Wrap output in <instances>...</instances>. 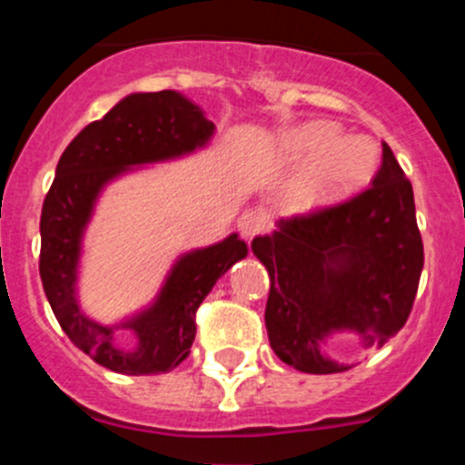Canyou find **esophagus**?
<instances>
[{
	"label": "esophagus",
	"mask_w": 465,
	"mask_h": 465,
	"mask_svg": "<svg viewBox=\"0 0 465 465\" xmlns=\"http://www.w3.org/2000/svg\"><path fill=\"white\" fill-rule=\"evenodd\" d=\"M267 223H270V218H267L265 211L247 209V211H242V215L238 218V232H241L245 238H254V236H259V233L265 232Z\"/></svg>",
	"instance_id": "esophagus-1"
}]
</instances>
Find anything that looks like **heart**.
<instances>
[{"label":"heart","mask_w":465,"mask_h":465,"mask_svg":"<svg viewBox=\"0 0 465 465\" xmlns=\"http://www.w3.org/2000/svg\"><path fill=\"white\" fill-rule=\"evenodd\" d=\"M340 139L332 124H311L297 134L294 150L306 159H317L315 166L299 180L294 195L302 204H317L331 195L351 189L371 173L376 154L367 139Z\"/></svg>","instance_id":"b5f03b06"}]
</instances>
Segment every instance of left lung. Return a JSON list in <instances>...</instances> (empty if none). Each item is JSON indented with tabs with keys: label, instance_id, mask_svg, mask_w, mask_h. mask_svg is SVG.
<instances>
[{
	"label": "left lung",
	"instance_id": "8db88e82",
	"mask_svg": "<svg viewBox=\"0 0 465 465\" xmlns=\"http://www.w3.org/2000/svg\"><path fill=\"white\" fill-rule=\"evenodd\" d=\"M270 274L265 326L274 353L303 373H340L323 358L331 331L360 332L382 346L414 308L423 238L411 182L382 142L371 184L335 204L281 220L279 232L252 241Z\"/></svg>",
	"mask_w": 465,
	"mask_h": 465
}]
</instances>
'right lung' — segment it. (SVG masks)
Segmentation results:
<instances>
[{
    "instance_id": "obj_1",
    "label": "right lung",
    "mask_w": 465,
    "mask_h": 465,
    "mask_svg": "<svg viewBox=\"0 0 465 465\" xmlns=\"http://www.w3.org/2000/svg\"><path fill=\"white\" fill-rule=\"evenodd\" d=\"M215 125L198 105L177 92L130 94L101 121H94L64 148L54 184L42 204L40 279L55 320L74 346L94 362L128 376H153L175 369L195 340V312L215 281L247 245L233 233L227 241L186 254L175 265L159 302L125 323L137 332L134 351L121 349L114 331L87 320L74 297L81 233L96 193L128 166L177 157L204 145Z\"/></svg>"
}]
</instances>
